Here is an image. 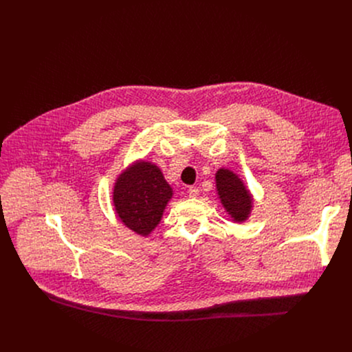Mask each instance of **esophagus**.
<instances>
[{
    "mask_svg": "<svg viewBox=\"0 0 352 352\" xmlns=\"http://www.w3.org/2000/svg\"><path fill=\"white\" fill-rule=\"evenodd\" d=\"M188 195H189V197H192V199L197 197V195H199V188H196V186H190V188L188 189Z\"/></svg>",
    "mask_w": 352,
    "mask_h": 352,
    "instance_id": "obj_1",
    "label": "esophagus"
}]
</instances>
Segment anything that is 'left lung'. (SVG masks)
<instances>
[{
	"label": "left lung",
	"instance_id": "obj_1",
	"mask_svg": "<svg viewBox=\"0 0 352 352\" xmlns=\"http://www.w3.org/2000/svg\"><path fill=\"white\" fill-rule=\"evenodd\" d=\"M216 190L224 210L234 223H243L249 219L254 209V196L234 171L219 168Z\"/></svg>",
	"mask_w": 352,
	"mask_h": 352
}]
</instances>
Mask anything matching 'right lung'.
Listing matches in <instances>:
<instances>
[{"label": "right lung", "instance_id": "add662e5", "mask_svg": "<svg viewBox=\"0 0 352 352\" xmlns=\"http://www.w3.org/2000/svg\"><path fill=\"white\" fill-rule=\"evenodd\" d=\"M173 195V188L156 164L136 160L117 177L113 205L125 227L148 236L162 221Z\"/></svg>", "mask_w": 352, "mask_h": 352}]
</instances>
